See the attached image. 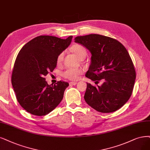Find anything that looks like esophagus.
Listing matches in <instances>:
<instances>
[{"mask_svg":"<svg viewBox=\"0 0 150 150\" xmlns=\"http://www.w3.org/2000/svg\"><path fill=\"white\" fill-rule=\"evenodd\" d=\"M76 83H77L75 82V81H70V82L69 83V84H70V85H76Z\"/></svg>","mask_w":150,"mask_h":150,"instance_id":"1","label":"esophagus"}]
</instances>
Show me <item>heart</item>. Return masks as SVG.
Here are the masks:
<instances>
[{
	"label": "heart",
	"mask_w": 150,
	"mask_h": 150,
	"mask_svg": "<svg viewBox=\"0 0 150 150\" xmlns=\"http://www.w3.org/2000/svg\"><path fill=\"white\" fill-rule=\"evenodd\" d=\"M71 50L79 59L85 58L87 55L86 48L80 44H75L71 47ZM64 57V53L61 52L57 57V62L58 64L62 62ZM83 70L80 69H67L62 72V76L70 80H76L82 74Z\"/></svg>",
	"instance_id": "obj_1"
}]
</instances>
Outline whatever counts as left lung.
I'll return each instance as SVG.
<instances>
[{"label":"left lung","mask_w":150,"mask_h":150,"mask_svg":"<svg viewBox=\"0 0 150 150\" xmlns=\"http://www.w3.org/2000/svg\"><path fill=\"white\" fill-rule=\"evenodd\" d=\"M75 42L81 44L91 54V64L85 74L87 78L103 82L95 86L87 83L84 96L86 103L97 111H115L130 98L136 72L126 48L117 40L100 35L77 36Z\"/></svg>","instance_id":"8db88e82"}]
</instances>
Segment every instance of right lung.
Instances as JSON below:
<instances>
[{
    "instance_id": "right-lung-1",
    "label": "right lung",
    "mask_w": 150,
    "mask_h": 150,
    "mask_svg": "<svg viewBox=\"0 0 150 150\" xmlns=\"http://www.w3.org/2000/svg\"><path fill=\"white\" fill-rule=\"evenodd\" d=\"M72 38L39 36L21 49L14 64L12 84L17 101L27 112L46 115L62 100L69 84L59 81L49 85L44 76L56 67L58 55L68 47Z\"/></svg>"
}]
</instances>
